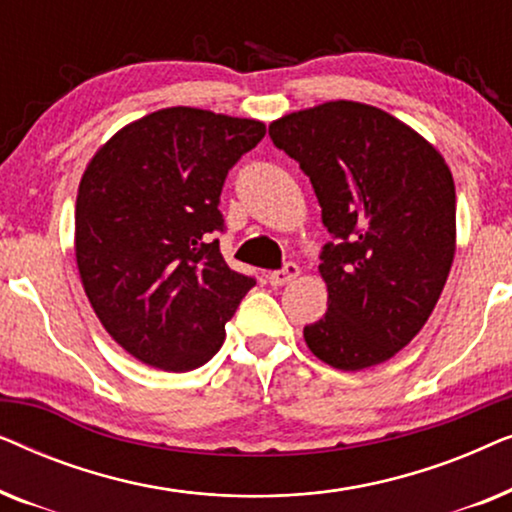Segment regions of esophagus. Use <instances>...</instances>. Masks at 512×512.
<instances>
[{
    "mask_svg": "<svg viewBox=\"0 0 512 512\" xmlns=\"http://www.w3.org/2000/svg\"><path fill=\"white\" fill-rule=\"evenodd\" d=\"M300 275V268L296 263H286L282 270H275V272H270L268 275V282L272 284V286H284V284H291L293 279H296Z\"/></svg>",
    "mask_w": 512,
    "mask_h": 512,
    "instance_id": "1",
    "label": "esophagus"
}]
</instances>
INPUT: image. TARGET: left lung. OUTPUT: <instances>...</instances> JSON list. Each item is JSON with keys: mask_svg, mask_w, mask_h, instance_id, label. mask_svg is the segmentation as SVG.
<instances>
[{"mask_svg": "<svg viewBox=\"0 0 512 512\" xmlns=\"http://www.w3.org/2000/svg\"><path fill=\"white\" fill-rule=\"evenodd\" d=\"M312 181L335 242L321 254L328 310L305 326L319 361L363 370L401 352L431 317L457 249L445 158L387 111L333 100L270 123Z\"/></svg>", "mask_w": 512, "mask_h": 512, "instance_id": "8db88e82", "label": "left lung"}]
</instances>
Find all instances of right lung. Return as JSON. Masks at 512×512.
Instances as JSON below:
<instances>
[{
  "mask_svg": "<svg viewBox=\"0 0 512 512\" xmlns=\"http://www.w3.org/2000/svg\"><path fill=\"white\" fill-rule=\"evenodd\" d=\"M265 137L256 118L167 107L107 139L83 172L74 254L104 331L167 373L200 368L256 282L219 251L226 174Z\"/></svg>",
  "mask_w": 512,
  "mask_h": 512,
  "instance_id": "right-lung-1",
  "label": "right lung"
}]
</instances>
